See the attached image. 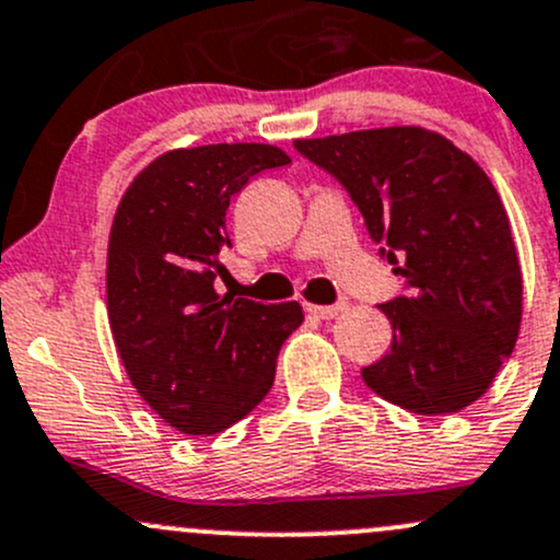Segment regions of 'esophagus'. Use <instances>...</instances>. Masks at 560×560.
Wrapping results in <instances>:
<instances>
[{"label": "esophagus", "mask_w": 560, "mask_h": 560, "mask_svg": "<svg viewBox=\"0 0 560 560\" xmlns=\"http://www.w3.org/2000/svg\"><path fill=\"white\" fill-rule=\"evenodd\" d=\"M305 311H308L311 316H319V319H332V316H338L340 311H346V303H335V305L305 303Z\"/></svg>", "instance_id": "1"}]
</instances>
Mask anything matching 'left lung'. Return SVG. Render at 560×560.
I'll return each instance as SVG.
<instances>
[{"label": "left lung", "mask_w": 560, "mask_h": 560, "mask_svg": "<svg viewBox=\"0 0 560 560\" xmlns=\"http://www.w3.org/2000/svg\"><path fill=\"white\" fill-rule=\"evenodd\" d=\"M359 206L408 295L381 305L392 349L362 368L378 397L419 416L458 413L513 354L523 276L510 217L486 172L421 126L295 139Z\"/></svg>", "instance_id": "left-lung-1"}]
</instances>
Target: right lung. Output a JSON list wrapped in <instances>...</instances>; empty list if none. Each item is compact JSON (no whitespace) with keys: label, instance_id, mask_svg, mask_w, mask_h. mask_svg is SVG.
<instances>
[{"label":"right lung","instance_id":"right-lung-1","mask_svg":"<svg viewBox=\"0 0 560 560\" xmlns=\"http://www.w3.org/2000/svg\"><path fill=\"white\" fill-rule=\"evenodd\" d=\"M292 163L273 144H203L158 155L133 176L107 249V314L139 397L182 434L222 432L262 402L279 349L303 325L295 300L217 295L231 198Z\"/></svg>","mask_w":560,"mask_h":560}]
</instances>
